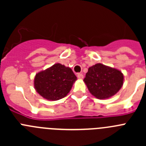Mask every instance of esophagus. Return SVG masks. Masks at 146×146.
Masks as SVG:
<instances>
[{"label": "esophagus", "mask_w": 146, "mask_h": 146, "mask_svg": "<svg viewBox=\"0 0 146 146\" xmlns=\"http://www.w3.org/2000/svg\"><path fill=\"white\" fill-rule=\"evenodd\" d=\"M77 78L80 80H82L83 79V74H80H80H77Z\"/></svg>", "instance_id": "1"}]
</instances>
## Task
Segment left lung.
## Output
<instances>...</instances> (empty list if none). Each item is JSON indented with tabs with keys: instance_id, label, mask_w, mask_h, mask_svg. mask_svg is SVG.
Masks as SVG:
<instances>
[{
	"instance_id": "1",
	"label": "left lung",
	"mask_w": 146,
	"mask_h": 146,
	"mask_svg": "<svg viewBox=\"0 0 146 146\" xmlns=\"http://www.w3.org/2000/svg\"><path fill=\"white\" fill-rule=\"evenodd\" d=\"M83 81L94 97L105 99L119 91L124 77L119 69L99 63L89 67Z\"/></svg>"
}]
</instances>
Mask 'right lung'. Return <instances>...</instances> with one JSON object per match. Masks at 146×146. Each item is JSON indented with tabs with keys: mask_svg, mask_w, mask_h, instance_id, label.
<instances>
[{
	"mask_svg": "<svg viewBox=\"0 0 146 146\" xmlns=\"http://www.w3.org/2000/svg\"><path fill=\"white\" fill-rule=\"evenodd\" d=\"M76 80L77 77L71 68L57 63L36 73L33 86L44 99L57 101L69 94Z\"/></svg>",
	"mask_w": 146,
	"mask_h": 146,
	"instance_id": "right-lung-1",
	"label": "right lung"
}]
</instances>
